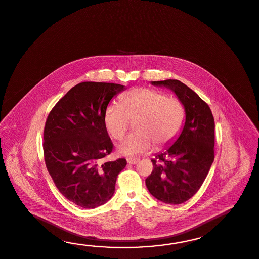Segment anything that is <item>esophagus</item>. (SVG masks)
Listing matches in <instances>:
<instances>
[{
	"label": "esophagus",
	"mask_w": 259,
	"mask_h": 259,
	"mask_svg": "<svg viewBox=\"0 0 259 259\" xmlns=\"http://www.w3.org/2000/svg\"><path fill=\"white\" fill-rule=\"evenodd\" d=\"M138 161H139V159L138 158H127V162L129 164H137Z\"/></svg>",
	"instance_id": "1"
}]
</instances>
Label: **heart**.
Here are the masks:
<instances>
[{"label":"heart","mask_w":259,"mask_h":259,"mask_svg":"<svg viewBox=\"0 0 259 259\" xmlns=\"http://www.w3.org/2000/svg\"><path fill=\"white\" fill-rule=\"evenodd\" d=\"M185 109L179 98L150 88H134L122 95L120 105L109 104L104 113V124L109 136L120 140L130 121L136 132L118 148L121 155L136 156L151 150L153 143L166 146L178 137L184 121Z\"/></svg>","instance_id":"obj_1"}]
</instances>
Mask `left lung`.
Instances as JSON below:
<instances>
[{
    "instance_id": "left-lung-1",
    "label": "left lung",
    "mask_w": 259,
    "mask_h": 259,
    "mask_svg": "<svg viewBox=\"0 0 259 259\" xmlns=\"http://www.w3.org/2000/svg\"><path fill=\"white\" fill-rule=\"evenodd\" d=\"M172 90L184 106L186 121L179 138L152 160L146 179L150 194L168 204L190 200L201 188L214 159V120L209 106L179 80L151 81Z\"/></svg>"
}]
</instances>
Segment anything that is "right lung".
I'll use <instances>...</instances> for the list:
<instances>
[{
  "label": "right lung",
  "mask_w": 259,
  "mask_h": 259,
  "mask_svg": "<svg viewBox=\"0 0 259 259\" xmlns=\"http://www.w3.org/2000/svg\"><path fill=\"white\" fill-rule=\"evenodd\" d=\"M125 89L110 82L83 81L58 100L46 120L44 155L60 193L78 206L93 209L114 194L125 159L106 161L113 144L104 124L111 98Z\"/></svg>",
  "instance_id": "1"
}]
</instances>
